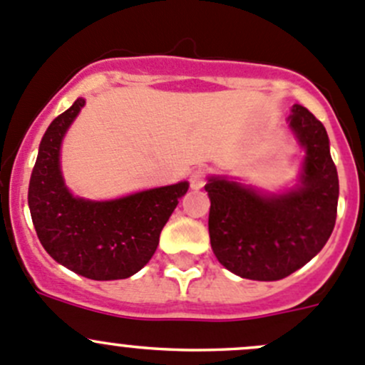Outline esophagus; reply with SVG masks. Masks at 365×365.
Listing matches in <instances>:
<instances>
[{"label":"esophagus","mask_w":365,"mask_h":365,"mask_svg":"<svg viewBox=\"0 0 365 365\" xmlns=\"http://www.w3.org/2000/svg\"><path fill=\"white\" fill-rule=\"evenodd\" d=\"M205 179H207V170H205V168H197V170L191 172L190 186L193 187V190H200V187H204Z\"/></svg>","instance_id":"esophagus-1"}]
</instances>
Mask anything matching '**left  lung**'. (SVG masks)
Wrapping results in <instances>:
<instances>
[{"label": "left lung", "mask_w": 365, "mask_h": 365, "mask_svg": "<svg viewBox=\"0 0 365 365\" xmlns=\"http://www.w3.org/2000/svg\"><path fill=\"white\" fill-rule=\"evenodd\" d=\"M287 122L305 149L294 190L261 195L225 178H209L205 184L211 248L229 272L243 279H286L321 252L335 225L339 178L327 129L300 104Z\"/></svg>", "instance_id": "left-lung-1"}]
</instances>
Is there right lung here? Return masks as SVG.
I'll list each match as a JSON object with an SVG mask.
<instances>
[{"label": "right lung", "mask_w": 365, "mask_h": 365, "mask_svg": "<svg viewBox=\"0 0 365 365\" xmlns=\"http://www.w3.org/2000/svg\"><path fill=\"white\" fill-rule=\"evenodd\" d=\"M85 99H76L49 124L28 187V205L42 247L78 275L92 280L128 279L156 252L160 234L187 184L153 187L115 200H85L67 190L60 147Z\"/></svg>", "instance_id": "1"}]
</instances>
